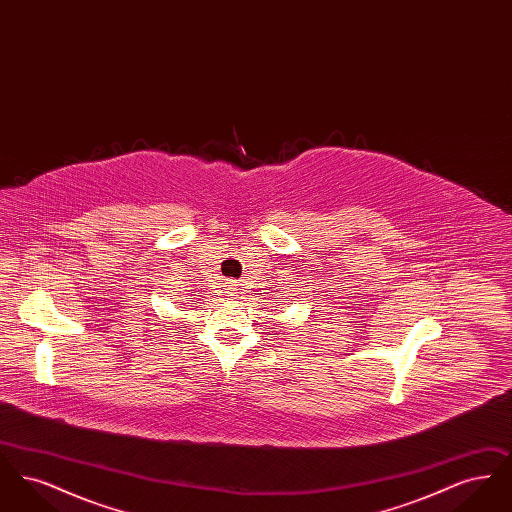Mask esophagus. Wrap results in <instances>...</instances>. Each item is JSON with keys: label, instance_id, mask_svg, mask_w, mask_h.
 Wrapping results in <instances>:
<instances>
[{"label": "esophagus", "instance_id": "esophagus-1", "mask_svg": "<svg viewBox=\"0 0 512 512\" xmlns=\"http://www.w3.org/2000/svg\"><path fill=\"white\" fill-rule=\"evenodd\" d=\"M238 286H240L238 282H228V284H226V293H228L230 297H234V295L238 293Z\"/></svg>", "mask_w": 512, "mask_h": 512}]
</instances>
